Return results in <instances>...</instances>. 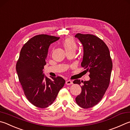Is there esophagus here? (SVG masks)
Here are the masks:
<instances>
[{
	"label": "esophagus",
	"mask_w": 130,
	"mask_h": 130,
	"mask_svg": "<svg viewBox=\"0 0 130 130\" xmlns=\"http://www.w3.org/2000/svg\"><path fill=\"white\" fill-rule=\"evenodd\" d=\"M66 84H67V85H70L73 84V82L71 80H68V81H66Z\"/></svg>",
	"instance_id": "34e87169"
}]
</instances>
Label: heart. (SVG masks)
<instances>
[{
	"instance_id": "b5f03b06",
	"label": "heart",
	"mask_w": 130,
	"mask_h": 130,
	"mask_svg": "<svg viewBox=\"0 0 130 130\" xmlns=\"http://www.w3.org/2000/svg\"><path fill=\"white\" fill-rule=\"evenodd\" d=\"M63 46L66 51L69 50H75L77 48V44L75 41L72 39H67L62 42Z\"/></svg>"
}]
</instances>
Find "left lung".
<instances>
[{
  "instance_id": "left-lung-1",
  "label": "left lung",
  "mask_w": 130,
  "mask_h": 130,
  "mask_svg": "<svg viewBox=\"0 0 130 130\" xmlns=\"http://www.w3.org/2000/svg\"><path fill=\"white\" fill-rule=\"evenodd\" d=\"M83 45L84 55L81 67L89 72L87 81L75 79L73 83L80 85L82 91L75 98L77 105L84 108L93 107L102 100L109 85L112 63L107 46L102 40L93 35L77 34Z\"/></svg>"
}]
</instances>
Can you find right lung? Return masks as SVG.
Masks as SVG:
<instances>
[{"instance_id": "1", "label": "right lung", "mask_w": 130, "mask_h": 130, "mask_svg": "<svg viewBox=\"0 0 130 130\" xmlns=\"http://www.w3.org/2000/svg\"><path fill=\"white\" fill-rule=\"evenodd\" d=\"M60 37L47 35H36L21 49L16 69L28 100L39 108H45L56 100L65 79L61 77H47L43 73L48 49Z\"/></svg>"}]
</instances>
